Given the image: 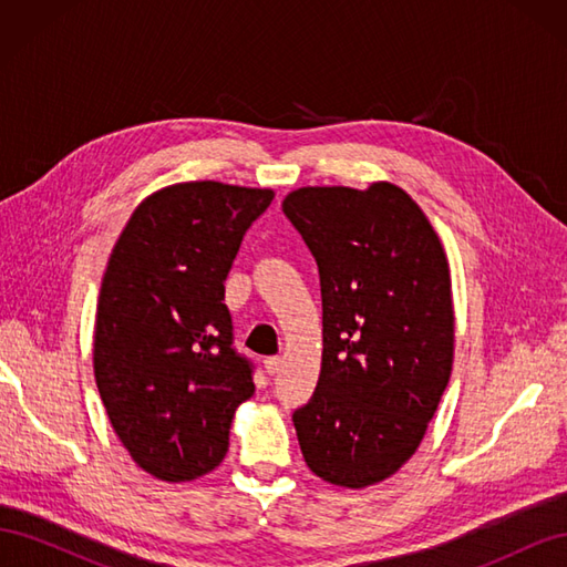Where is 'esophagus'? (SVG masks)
Returning <instances> with one entry per match:
<instances>
[{
    "label": "esophagus",
    "instance_id": "obj_1",
    "mask_svg": "<svg viewBox=\"0 0 567 567\" xmlns=\"http://www.w3.org/2000/svg\"><path fill=\"white\" fill-rule=\"evenodd\" d=\"M265 369H267L269 375L279 373V369H281V357H267V359H265Z\"/></svg>",
    "mask_w": 567,
    "mask_h": 567
}]
</instances>
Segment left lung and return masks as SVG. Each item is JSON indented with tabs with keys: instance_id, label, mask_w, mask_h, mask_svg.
<instances>
[{
	"instance_id": "left-lung-1",
	"label": "left lung",
	"mask_w": 567,
	"mask_h": 567,
	"mask_svg": "<svg viewBox=\"0 0 567 567\" xmlns=\"http://www.w3.org/2000/svg\"><path fill=\"white\" fill-rule=\"evenodd\" d=\"M281 208L321 281V373L293 414L305 463L338 487L383 483L419 450L452 375L447 255L390 182L302 186Z\"/></svg>"
}]
</instances>
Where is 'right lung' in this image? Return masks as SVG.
Instances as JSON below:
<instances>
[{
	"label": "right lung",
	"instance_id": "right-lung-1",
	"mask_svg": "<svg viewBox=\"0 0 567 567\" xmlns=\"http://www.w3.org/2000/svg\"><path fill=\"white\" fill-rule=\"evenodd\" d=\"M271 188L182 182L146 196L101 281L94 379L134 463L165 483L219 466L252 367L231 348L225 281Z\"/></svg>",
	"mask_w": 567,
	"mask_h": 567
}]
</instances>
